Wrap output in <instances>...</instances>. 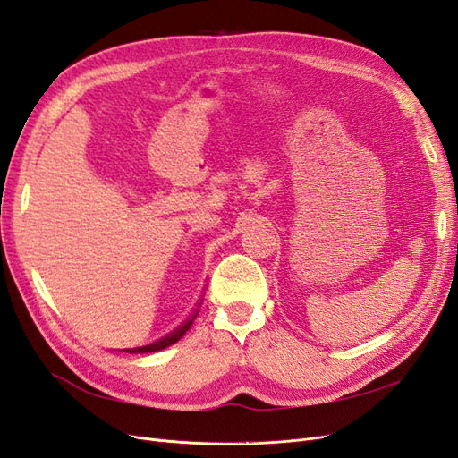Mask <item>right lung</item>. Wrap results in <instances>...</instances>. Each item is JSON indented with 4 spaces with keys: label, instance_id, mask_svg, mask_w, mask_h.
I'll return each instance as SVG.
<instances>
[{
    "label": "right lung",
    "instance_id": "obj_1",
    "mask_svg": "<svg viewBox=\"0 0 458 458\" xmlns=\"http://www.w3.org/2000/svg\"><path fill=\"white\" fill-rule=\"evenodd\" d=\"M197 313H199V310H195V311L190 315V318H187V321L178 327V329H174L170 335L158 338L157 343H152V344H148V346H140V348H131V350H127V352H129V354H135V352H137V354H145V352H157V350L166 348V346H170V344H174V343H178L180 338H182L187 331H190V327H191V323L195 321Z\"/></svg>",
    "mask_w": 458,
    "mask_h": 458
}]
</instances>
